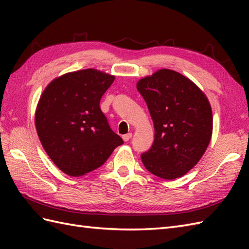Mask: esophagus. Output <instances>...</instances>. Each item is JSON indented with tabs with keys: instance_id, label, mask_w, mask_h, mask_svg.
<instances>
[{
	"instance_id": "obj_1",
	"label": "esophagus",
	"mask_w": 249,
	"mask_h": 249,
	"mask_svg": "<svg viewBox=\"0 0 249 249\" xmlns=\"http://www.w3.org/2000/svg\"><path fill=\"white\" fill-rule=\"evenodd\" d=\"M123 134H126V131H124V133Z\"/></svg>"
}]
</instances>
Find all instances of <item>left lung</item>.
<instances>
[{
    "instance_id": "left-lung-1",
    "label": "left lung",
    "mask_w": 249,
    "mask_h": 249,
    "mask_svg": "<svg viewBox=\"0 0 249 249\" xmlns=\"http://www.w3.org/2000/svg\"><path fill=\"white\" fill-rule=\"evenodd\" d=\"M113 80L89 68L54 79L41 94L35 113L37 135L51 160L68 176L81 177L103 166L124 143L99 107Z\"/></svg>"
}]
</instances>
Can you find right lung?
Here are the masks:
<instances>
[{
	"label": "right lung",
	"mask_w": 249,
	"mask_h": 249,
	"mask_svg": "<svg viewBox=\"0 0 249 249\" xmlns=\"http://www.w3.org/2000/svg\"><path fill=\"white\" fill-rule=\"evenodd\" d=\"M154 124V142L141 155L154 176L173 179L197 165L213 130L211 105L203 92L181 73L160 70L137 84Z\"/></svg>",
	"instance_id": "add662e5"
}]
</instances>
